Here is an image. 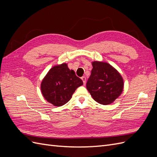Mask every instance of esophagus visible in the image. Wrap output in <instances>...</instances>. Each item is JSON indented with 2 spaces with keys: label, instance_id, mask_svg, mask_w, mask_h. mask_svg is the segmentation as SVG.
<instances>
[{
  "label": "esophagus",
  "instance_id": "obj_1",
  "mask_svg": "<svg viewBox=\"0 0 157 157\" xmlns=\"http://www.w3.org/2000/svg\"><path fill=\"white\" fill-rule=\"evenodd\" d=\"M81 79L82 80V81H83V83H84V84H86V77H81Z\"/></svg>",
  "mask_w": 157,
  "mask_h": 157
}]
</instances>
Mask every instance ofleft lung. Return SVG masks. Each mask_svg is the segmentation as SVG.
Returning <instances> with one entry per match:
<instances>
[{"label": "left lung", "instance_id": "obj_1", "mask_svg": "<svg viewBox=\"0 0 157 157\" xmlns=\"http://www.w3.org/2000/svg\"><path fill=\"white\" fill-rule=\"evenodd\" d=\"M86 88L92 98L102 105L113 103L121 94L124 82L120 73L106 62L94 61Z\"/></svg>", "mask_w": 157, "mask_h": 157}]
</instances>
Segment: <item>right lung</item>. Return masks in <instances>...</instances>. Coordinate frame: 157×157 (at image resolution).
I'll return each instance as SVG.
<instances>
[{"label": "right lung", "mask_w": 157, "mask_h": 157, "mask_svg": "<svg viewBox=\"0 0 157 157\" xmlns=\"http://www.w3.org/2000/svg\"><path fill=\"white\" fill-rule=\"evenodd\" d=\"M83 84L73 70L62 63L51 68L41 83V92L49 103L57 107L67 103L78 87Z\"/></svg>", "instance_id": "obj_1"}]
</instances>
